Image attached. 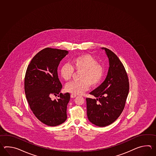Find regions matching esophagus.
<instances>
[{
	"label": "esophagus",
	"mask_w": 156,
	"mask_h": 156,
	"mask_svg": "<svg viewBox=\"0 0 156 156\" xmlns=\"http://www.w3.org/2000/svg\"><path fill=\"white\" fill-rule=\"evenodd\" d=\"M76 97V95H73V94H71V98H75Z\"/></svg>",
	"instance_id": "34e87169"
}]
</instances>
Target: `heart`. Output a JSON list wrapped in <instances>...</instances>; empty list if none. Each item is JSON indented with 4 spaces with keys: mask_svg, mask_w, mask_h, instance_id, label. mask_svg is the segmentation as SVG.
Returning <instances> with one entry per match:
<instances>
[{
    "mask_svg": "<svg viewBox=\"0 0 156 156\" xmlns=\"http://www.w3.org/2000/svg\"><path fill=\"white\" fill-rule=\"evenodd\" d=\"M73 70L80 73L79 81L68 83L65 86L67 92L80 95L88 89L89 86L95 87L99 84L104 74V67L91 55L85 54L76 57L71 61V65L65 63L61 67L60 76L65 81L71 79Z\"/></svg>",
    "mask_w": 156,
    "mask_h": 156,
    "instance_id": "heart-1",
    "label": "heart"
}]
</instances>
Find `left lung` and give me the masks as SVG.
<instances>
[{
  "mask_svg": "<svg viewBox=\"0 0 156 156\" xmlns=\"http://www.w3.org/2000/svg\"><path fill=\"white\" fill-rule=\"evenodd\" d=\"M105 50L109 67L105 79L90 93L96 98H86L87 115L90 122L103 127L115 122L122 113L129 93V85L126 71L119 58L112 51Z\"/></svg>",
  "mask_w": 156,
  "mask_h": 156,
  "instance_id": "left-lung-1",
  "label": "left lung"
}]
</instances>
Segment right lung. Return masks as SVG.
I'll use <instances>...</instances> for the list:
<instances>
[{
    "label": "right lung",
    "instance_id": "add662e5",
    "mask_svg": "<svg viewBox=\"0 0 156 156\" xmlns=\"http://www.w3.org/2000/svg\"><path fill=\"white\" fill-rule=\"evenodd\" d=\"M68 53L66 50L46 48L34 56L27 69L24 91L27 101L37 118L48 126H59L67 119L70 95L60 93L62 86L57 67ZM52 94H59V98L52 101Z\"/></svg>",
    "mask_w": 156,
    "mask_h": 156
}]
</instances>
